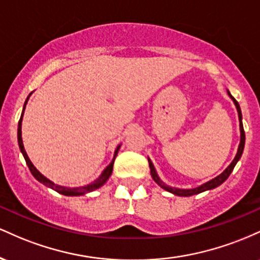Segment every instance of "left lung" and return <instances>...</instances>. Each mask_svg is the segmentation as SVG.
<instances>
[{"label": "left lung", "mask_w": 260, "mask_h": 260, "mask_svg": "<svg viewBox=\"0 0 260 260\" xmlns=\"http://www.w3.org/2000/svg\"><path fill=\"white\" fill-rule=\"evenodd\" d=\"M228 94L229 96L231 98L232 101H234L236 109H237V112H238V120H240V132H241V139H240V144H238V149H237V154H236L235 159L232 160V162L230 164V165L223 170V172H221L219 176H216L215 178H213V180L205 182V183L201 184V186L196 187V188H189V189H181V188H175V187H170L168 184L165 183V182H162L160 180L159 175H157L156 170H155L153 162H151V160L148 157V161H149V168H150V174H151V177H153V180L156 182L159 186L162 188V189L168 190V192L172 193V194L175 196H180V197H190V196H194V194H199V193L202 192H205V190H210V189H214V188L219 187L220 184H222L223 182L229 178V176L231 175L232 170L236 166V164L238 162V160L241 159V156H242V153H243V149H244V142H246V136H244V129H243V124H242V112H241V107H240V104L236 101V99L234 96H232L231 94H230V91L228 90Z\"/></svg>", "instance_id": "obj_1"}]
</instances>
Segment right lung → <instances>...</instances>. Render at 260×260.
I'll return each instance as SVG.
<instances>
[{
  "instance_id": "add662e5",
  "label": "right lung",
  "mask_w": 260,
  "mask_h": 260,
  "mask_svg": "<svg viewBox=\"0 0 260 260\" xmlns=\"http://www.w3.org/2000/svg\"><path fill=\"white\" fill-rule=\"evenodd\" d=\"M31 92L29 94V96L26 98L25 103H24V106H23V111H22V115H20V120L18 122V133H17V137H18V145H19V150L20 153L23 154V156H24V160L26 162V165H28L29 170H30L31 175L34 176L37 180L40 182V183L45 184L46 187L51 188V189L56 190V192L59 193V194H63V196H68V197H77V196H84L86 193H90L92 190L98 189V188H100L101 186H104V184L106 183V181L109 180L110 176L112 174V170H113V162H115V159L116 156H117L118 154V150H120L121 148V144L118 145L117 148H116L115 150V154H113V159L111 162L107 165V168L104 170L103 172H101V175L99 177L96 178L94 182H91V183L86 184V186H83V187H74V188H70V187H64V186H58V184L53 183L52 181H50L49 178L45 177V176L41 174L39 170L35 168L34 165H32V162L29 159L28 154H26L25 149H24V144H23V139H22V121H23V115H24V110H25V106H26V103H28L29 98H30Z\"/></svg>"
}]
</instances>
